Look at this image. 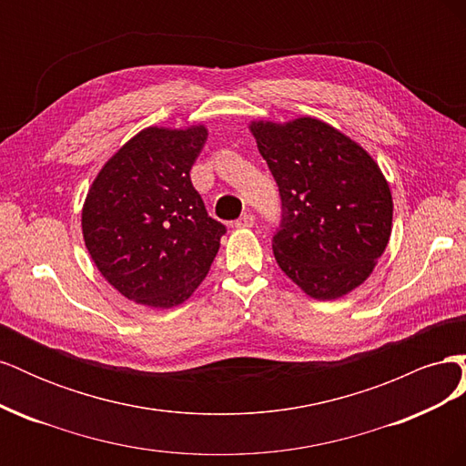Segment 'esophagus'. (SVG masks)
Segmentation results:
<instances>
[{
    "instance_id": "1",
    "label": "esophagus",
    "mask_w": 466,
    "mask_h": 466,
    "mask_svg": "<svg viewBox=\"0 0 466 466\" xmlns=\"http://www.w3.org/2000/svg\"><path fill=\"white\" fill-rule=\"evenodd\" d=\"M237 228L238 229H248V228H252V225H255V216L252 214H245V216H241L237 219Z\"/></svg>"
}]
</instances>
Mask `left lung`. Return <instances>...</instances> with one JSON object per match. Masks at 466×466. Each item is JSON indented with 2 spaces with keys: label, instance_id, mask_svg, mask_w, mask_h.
Listing matches in <instances>:
<instances>
[{
  "label": "left lung",
  "instance_id": "1",
  "mask_svg": "<svg viewBox=\"0 0 466 466\" xmlns=\"http://www.w3.org/2000/svg\"><path fill=\"white\" fill-rule=\"evenodd\" d=\"M278 182V266L309 298L340 299L360 288L392 231L389 182L371 155L313 116L248 124Z\"/></svg>",
  "mask_w": 466,
  "mask_h": 466
}]
</instances>
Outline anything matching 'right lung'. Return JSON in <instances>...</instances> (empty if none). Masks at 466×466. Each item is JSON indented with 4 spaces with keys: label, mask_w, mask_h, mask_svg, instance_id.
Here are the masks:
<instances>
[{
    "label": "right lung",
    "mask_w": 466,
    "mask_h": 466,
    "mask_svg": "<svg viewBox=\"0 0 466 466\" xmlns=\"http://www.w3.org/2000/svg\"><path fill=\"white\" fill-rule=\"evenodd\" d=\"M206 137L204 124L149 126L103 165L83 202V241L96 270L137 305L185 303L218 255L225 228L190 180Z\"/></svg>",
    "instance_id": "add662e5"
}]
</instances>
